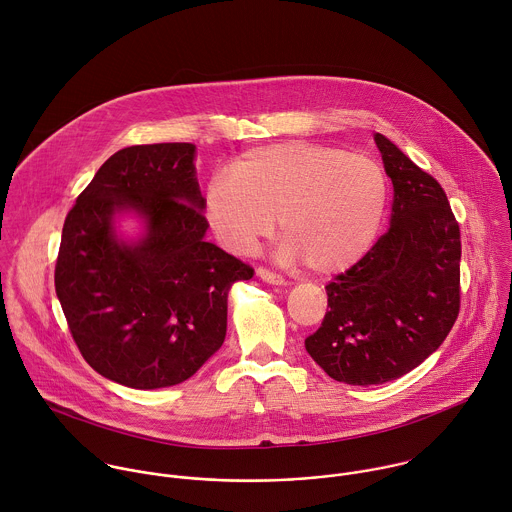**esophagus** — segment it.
I'll return each mask as SVG.
<instances>
[{
  "instance_id": "obj_1",
  "label": "esophagus",
  "mask_w": 512,
  "mask_h": 512,
  "mask_svg": "<svg viewBox=\"0 0 512 512\" xmlns=\"http://www.w3.org/2000/svg\"><path fill=\"white\" fill-rule=\"evenodd\" d=\"M257 277L263 279V281H267V283H271V285H285V279H283L281 275H277V273H273V271H269V269H265V267H259V269H257Z\"/></svg>"
}]
</instances>
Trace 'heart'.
<instances>
[{
    "label": "heart",
    "instance_id": "obj_1",
    "mask_svg": "<svg viewBox=\"0 0 512 512\" xmlns=\"http://www.w3.org/2000/svg\"><path fill=\"white\" fill-rule=\"evenodd\" d=\"M389 183L367 155L307 141L253 147L215 173L203 213L217 243L245 255L269 237L279 219V255L315 273L355 265L385 217Z\"/></svg>",
    "mask_w": 512,
    "mask_h": 512
}]
</instances>
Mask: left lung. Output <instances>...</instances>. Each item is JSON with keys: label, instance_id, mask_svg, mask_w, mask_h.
Here are the masks:
<instances>
[{"label": "left lung", "instance_id": "obj_1", "mask_svg": "<svg viewBox=\"0 0 512 512\" xmlns=\"http://www.w3.org/2000/svg\"><path fill=\"white\" fill-rule=\"evenodd\" d=\"M393 181L391 227L327 289L307 353L335 381L383 385L419 367L461 309V229L441 183L375 133Z\"/></svg>", "mask_w": 512, "mask_h": 512}]
</instances>
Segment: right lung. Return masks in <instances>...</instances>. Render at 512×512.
I'll use <instances>...</instances> for the list:
<instances>
[{
  "label": "right lung",
  "mask_w": 512,
  "mask_h": 512,
  "mask_svg": "<svg viewBox=\"0 0 512 512\" xmlns=\"http://www.w3.org/2000/svg\"><path fill=\"white\" fill-rule=\"evenodd\" d=\"M193 143L113 153L65 217L55 293L93 371L131 389L187 381L223 345L227 293L253 267L207 243ZM135 210L148 231L119 242L112 217Z\"/></svg>",
  "instance_id": "add662e5"
}]
</instances>
